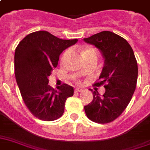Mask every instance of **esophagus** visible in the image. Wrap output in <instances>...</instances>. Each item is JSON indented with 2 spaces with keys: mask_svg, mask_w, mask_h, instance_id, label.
<instances>
[{
  "mask_svg": "<svg viewBox=\"0 0 150 150\" xmlns=\"http://www.w3.org/2000/svg\"><path fill=\"white\" fill-rule=\"evenodd\" d=\"M83 90L81 89V88H75V92H82Z\"/></svg>",
  "mask_w": 150,
  "mask_h": 150,
  "instance_id": "obj_1",
  "label": "esophagus"
}]
</instances>
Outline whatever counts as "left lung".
Returning a JSON list of instances; mask_svg holds the SVG:
<instances>
[{"label": "left lung", "instance_id": "obj_1", "mask_svg": "<svg viewBox=\"0 0 150 150\" xmlns=\"http://www.w3.org/2000/svg\"><path fill=\"white\" fill-rule=\"evenodd\" d=\"M102 53L104 66L96 86L104 85L105 92L100 96L92 91L93 100L84 106L90 120L108 123L123 112L130 103L138 80V63L130 45L122 37L111 31H103L84 39Z\"/></svg>", "mask_w": 150, "mask_h": 150}]
</instances>
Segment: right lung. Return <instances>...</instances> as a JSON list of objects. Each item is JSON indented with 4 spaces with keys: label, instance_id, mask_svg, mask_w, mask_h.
<instances>
[{
    "label": "right lung",
    "instance_id": "add662e5",
    "mask_svg": "<svg viewBox=\"0 0 150 150\" xmlns=\"http://www.w3.org/2000/svg\"><path fill=\"white\" fill-rule=\"evenodd\" d=\"M77 39H61L46 31L24 37L16 48L15 76L23 100L31 113L43 121H54L64 113L74 88L62 84L54 89L48 76L58 66L59 55Z\"/></svg>",
    "mask_w": 150,
    "mask_h": 150
}]
</instances>
